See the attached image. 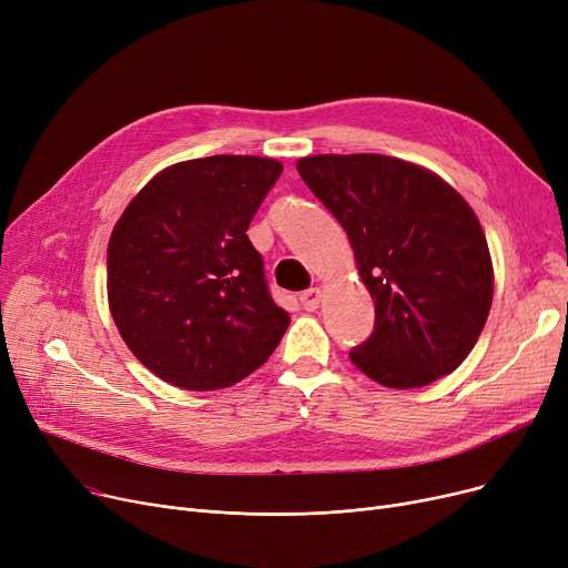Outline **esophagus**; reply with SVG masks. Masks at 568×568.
Listing matches in <instances>:
<instances>
[{"label": "esophagus", "instance_id": "obj_1", "mask_svg": "<svg viewBox=\"0 0 568 568\" xmlns=\"http://www.w3.org/2000/svg\"><path fill=\"white\" fill-rule=\"evenodd\" d=\"M300 300H302V306L306 311H315L320 306V302H322V290L320 287H311V290L302 292Z\"/></svg>", "mask_w": 568, "mask_h": 568}]
</instances>
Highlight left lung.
<instances>
[{
  "instance_id": "8db88e82",
  "label": "left lung",
  "mask_w": 568,
  "mask_h": 568,
  "mask_svg": "<svg viewBox=\"0 0 568 568\" xmlns=\"http://www.w3.org/2000/svg\"><path fill=\"white\" fill-rule=\"evenodd\" d=\"M347 232L375 300V329L352 364L389 389L454 373L481 336L493 262L471 206L430 170L382 154H320L296 163Z\"/></svg>"
}]
</instances>
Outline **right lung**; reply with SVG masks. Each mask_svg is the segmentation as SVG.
Returning <instances> with one entry per match:
<instances>
[{
    "instance_id": "right-lung-1",
    "label": "right lung",
    "mask_w": 568,
    "mask_h": 568,
    "mask_svg": "<svg viewBox=\"0 0 568 568\" xmlns=\"http://www.w3.org/2000/svg\"><path fill=\"white\" fill-rule=\"evenodd\" d=\"M283 165L206 156L165 168L124 209L108 244L110 313L156 377L214 392L257 371L290 315L246 234Z\"/></svg>"
}]
</instances>
